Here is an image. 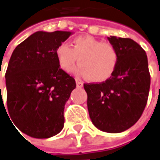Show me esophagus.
Segmentation results:
<instances>
[{"label": "esophagus", "instance_id": "esophagus-1", "mask_svg": "<svg viewBox=\"0 0 160 160\" xmlns=\"http://www.w3.org/2000/svg\"><path fill=\"white\" fill-rule=\"evenodd\" d=\"M76 85H77L78 88H82V87H83V82L80 81V80H76Z\"/></svg>", "mask_w": 160, "mask_h": 160}]
</instances>
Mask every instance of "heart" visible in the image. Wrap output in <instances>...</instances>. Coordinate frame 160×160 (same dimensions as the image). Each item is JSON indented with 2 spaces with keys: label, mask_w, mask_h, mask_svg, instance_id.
Returning <instances> with one entry per match:
<instances>
[{
  "label": "heart",
  "mask_w": 160,
  "mask_h": 160,
  "mask_svg": "<svg viewBox=\"0 0 160 160\" xmlns=\"http://www.w3.org/2000/svg\"><path fill=\"white\" fill-rule=\"evenodd\" d=\"M55 54L63 71H72L78 61L80 74L93 82H102L110 79L119 62V52L113 44L88 35L74 38L71 47L65 42L60 43Z\"/></svg>",
  "instance_id": "1"
}]
</instances>
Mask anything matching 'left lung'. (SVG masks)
I'll use <instances>...</instances> for the list:
<instances>
[{
    "instance_id": "obj_1",
    "label": "left lung",
    "mask_w": 160,
    "mask_h": 160,
    "mask_svg": "<svg viewBox=\"0 0 160 160\" xmlns=\"http://www.w3.org/2000/svg\"><path fill=\"white\" fill-rule=\"evenodd\" d=\"M119 62L113 75L101 83H85L88 109L93 124L107 133L128 129L140 118L148 101L151 74L148 58L140 45L129 38L111 36Z\"/></svg>"
}]
</instances>
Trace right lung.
<instances>
[{"label":"right lung","instance_id":"add662e5","mask_svg":"<svg viewBox=\"0 0 160 160\" xmlns=\"http://www.w3.org/2000/svg\"><path fill=\"white\" fill-rule=\"evenodd\" d=\"M70 35L36 32L17 46L9 59L5 73L8 116L32 137L48 138L63 129L64 105L76 83L60 68L55 51Z\"/></svg>","mask_w":160,"mask_h":160}]
</instances>
